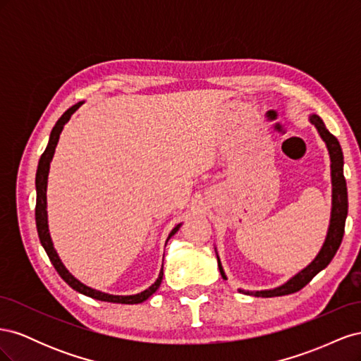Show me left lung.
<instances>
[{"label": "left lung", "instance_id": "1", "mask_svg": "<svg viewBox=\"0 0 361 361\" xmlns=\"http://www.w3.org/2000/svg\"><path fill=\"white\" fill-rule=\"evenodd\" d=\"M309 122L318 130L319 137L326 146L330 155V169H331V214H330V224L329 231H326L325 241L319 250V253L310 262V264L298 271L297 274L290 277L286 283L283 285L272 288V289H264V290H245V289H238L241 293L245 295H253V297H281V295L293 293L300 289H302L307 283L321 272L326 265L333 260L336 251L341 247L343 232H345V221L348 215V190H346V180L343 176V154L342 147L338 145L337 138L330 134V130L325 128L322 118L318 114H310ZM216 253V248H215ZM218 260V269L221 272V277H226V272L221 267L220 256L216 253Z\"/></svg>", "mask_w": 361, "mask_h": 361}]
</instances>
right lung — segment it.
<instances>
[{"label": "right lung", "instance_id": "1", "mask_svg": "<svg viewBox=\"0 0 361 361\" xmlns=\"http://www.w3.org/2000/svg\"><path fill=\"white\" fill-rule=\"evenodd\" d=\"M84 102H78L75 104L73 106H71L69 110L64 113L59 120L56 126L52 128L51 130V135H49V141H48V146L43 152L40 159H39V166H37V173H36V192H37V199H36V226H37V233H39V239H40V244L42 247L45 248L47 255L51 260V264L54 265V268L57 269V272L60 274V277L68 283V285L75 289L76 292H80L82 295H87V297L94 298V300H99V301H106V302H117V304H140L146 301L147 298H150L152 295L157 292V289L159 288L161 281H162V276H164V268H161L159 271V276L155 280V283L152 286H149L146 290L143 292H138L135 295H113V293H106L102 290H97L93 289L90 286L84 285L82 281H80L75 276H72V272H69V269L64 267V264L61 262L57 250L54 248V243L51 239V233H49V226H48V211H47V190H48V174H49V166H51V161L54 158V154H56V147L59 143V138L61 130L69 122L71 116L78 110V108L82 105ZM182 223H179L178 226H174L173 231L170 232L166 245L169 243V239L176 233L179 228H180Z\"/></svg>", "mask_w": 361, "mask_h": 361}]
</instances>
